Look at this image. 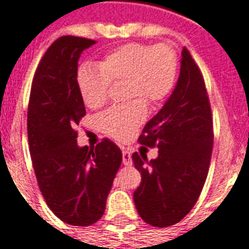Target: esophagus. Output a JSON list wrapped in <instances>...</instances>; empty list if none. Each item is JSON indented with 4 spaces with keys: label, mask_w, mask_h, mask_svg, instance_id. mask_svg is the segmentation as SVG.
<instances>
[{
    "label": "esophagus",
    "mask_w": 249,
    "mask_h": 249,
    "mask_svg": "<svg viewBox=\"0 0 249 249\" xmlns=\"http://www.w3.org/2000/svg\"><path fill=\"white\" fill-rule=\"evenodd\" d=\"M123 163L126 166H130L133 161H131V153L126 148H123Z\"/></svg>",
    "instance_id": "obj_1"
}]
</instances>
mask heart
Here are the masks:
<instances>
[{"label": "heart", "instance_id": "1", "mask_svg": "<svg viewBox=\"0 0 249 249\" xmlns=\"http://www.w3.org/2000/svg\"><path fill=\"white\" fill-rule=\"evenodd\" d=\"M97 68L82 66L76 72V88L88 108L98 110L108 100L110 87L125 83L124 106L111 107L98 119L105 134L118 141L131 138L147 116V104L159 105L175 87L177 54L167 44L128 43L106 53Z\"/></svg>", "mask_w": 249, "mask_h": 249}]
</instances>
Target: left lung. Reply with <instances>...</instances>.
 Returning a JSON list of instances; mask_svg holds the SVG:
<instances>
[{"label": "left lung", "instance_id": "8db88e82", "mask_svg": "<svg viewBox=\"0 0 249 249\" xmlns=\"http://www.w3.org/2000/svg\"><path fill=\"white\" fill-rule=\"evenodd\" d=\"M180 64L171 96L138 139L141 144L157 147L159 156L151 161L142 152L131 156L142 175L133 195L135 209L156 228L179 223L193 209L209 174L213 144L205 80L185 47Z\"/></svg>", "mask_w": 249, "mask_h": 249}]
</instances>
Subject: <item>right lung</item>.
<instances>
[{"label":"right lung","mask_w":249,"mask_h":249,"mask_svg":"<svg viewBox=\"0 0 249 249\" xmlns=\"http://www.w3.org/2000/svg\"><path fill=\"white\" fill-rule=\"evenodd\" d=\"M96 40L64 36L50 46L34 74L28 107V141L46 203L64 223L89 226L106 209L123 153L108 139L79 147L76 131L86 115L76 88L78 60Z\"/></svg>","instance_id":"add662e5"}]
</instances>
